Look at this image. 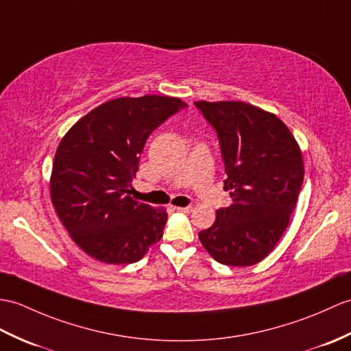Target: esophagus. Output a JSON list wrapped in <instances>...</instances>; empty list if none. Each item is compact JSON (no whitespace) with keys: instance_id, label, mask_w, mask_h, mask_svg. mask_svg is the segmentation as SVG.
<instances>
[{"instance_id":"34e87169","label":"esophagus","mask_w":351,"mask_h":351,"mask_svg":"<svg viewBox=\"0 0 351 351\" xmlns=\"http://www.w3.org/2000/svg\"><path fill=\"white\" fill-rule=\"evenodd\" d=\"M178 213H182V214H190L193 210V206H185V208H176Z\"/></svg>"}]
</instances>
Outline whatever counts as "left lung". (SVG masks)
<instances>
[{
  "mask_svg": "<svg viewBox=\"0 0 351 351\" xmlns=\"http://www.w3.org/2000/svg\"><path fill=\"white\" fill-rule=\"evenodd\" d=\"M221 146L224 190L233 200L199 233L205 250L227 266L256 265L271 252L290 223L304 181L295 136L271 112L245 101H195Z\"/></svg>",
  "mask_w": 351,
  "mask_h": 351,
  "instance_id": "obj_1",
  "label": "left lung"
}]
</instances>
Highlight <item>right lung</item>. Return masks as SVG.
I'll return each mask as SVG.
<instances>
[{"label": "right lung", "mask_w": 351, "mask_h": 351, "mask_svg": "<svg viewBox=\"0 0 351 351\" xmlns=\"http://www.w3.org/2000/svg\"><path fill=\"white\" fill-rule=\"evenodd\" d=\"M179 108L167 95L119 97L97 106L56 148L51 200L70 238L108 265L138 262L162 238L165 208L134 200L130 190L146 138Z\"/></svg>", "instance_id": "right-lung-1"}]
</instances>
